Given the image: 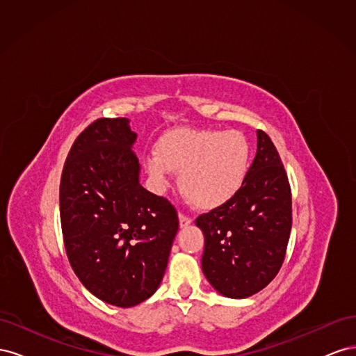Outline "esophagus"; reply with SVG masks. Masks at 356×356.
<instances>
[{
    "instance_id": "esophagus-1",
    "label": "esophagus",
    "mask_w": 356,
    "mask_h": 356,
    "mask_svg": "<svg viewBox=\"0 0 356 356\" xmlns=\"http://www.w3.org/2000/svg\"><path fill=\"white\" fill-rule=\"evenodd\" d=\"M193 222V220L190 217H187V215L184 213H179V227L184 229L187 227V225H190Z\"/></svg>"
}]
</instances>
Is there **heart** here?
Wrapping results in <instances>:
<instances>
[{
    "mask_svg": "<svg viewBox=\"0 0 356 356\" xmlns=\"http://www.w3.org/2000/svg\"><path fill=\"white\" fill-rule=\"evenodd\" d=\"M251 147L238 131L174 129L157 139L154 157L145 161L157 195L165 193L169 172L193 207L215 209L227 203L243 186L250 170Z\"/></svg>",
    "mask_w": 356,
    "mask_h": 356,
    "instance_id": "heart-1",
    "label": "heart"
}]
</instances>
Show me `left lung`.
<instances>
[{
  "instance_id": "obj_1",
  "label": "left lung",
  "mask_w": 356,
  "mask_h": 356,
  "mask_svg": "<svg viewBox=\"0 0 356 356\" xmlns=\"http://www.w3.org/2000/svg\"><path fill=\"white\" fill-rule=\"evenodd\" d=\"M291 224V188L282 160L270 138L257 131V154L241 190L196 220L204 236V277L229 298L261 291L284 263Z\"/></svg>"
}]
</instances>
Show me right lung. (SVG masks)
Wrapping results in <instances>:
<instances>
[{
	"mask_svg": "<svg viewBox=\"0 0 356 356\" xmlns=\"http://www.w3.org/2000/svg\"><path fill=\"white\" fill-rule=\"evenodd\" d=\"M129 118H99L75 139L62 170L63 242L80 282L105 303L132 307L163 279L178 232L175 208L139 182Z\"/></svg>",
	"mask_w": 356,
	"mask_h": 356,
	"instance_id": "add662e5",
	"label": "right lung"
}]
</instances>
